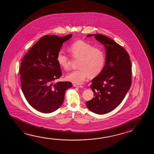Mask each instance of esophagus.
I'll return each instance as SVG.
<instances>
[{"label":"esophagus","instance_id":"1","mask_svg":"<svg viewBox=\"0 0 154 154\" xmlns=\"http://www.w3.org/2000/svg\"><path fill=\"white\" fill-rule=\"evenodd\" d=\"M73 86L75 87H78V88H83V86H82V85H79L74 84Z\"/></svg>","mask_w":154,"mask_h":154}]
</instances>
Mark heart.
Listing matches in <instances>:
<instances>
[{
	"label": "heart",
	"instance_id": "b5f03b06",
	"mask_svg": "<svg viewBox=\"0 0 154 154\" xmlns=\"http://www.w3.org/2000/svg\"><path fill=\"white\" fill-rule=\"evenodd\" d=\"M68 51L73 57L79 59L78 69L72 70L66 75L68 81L76 84H82L89 76H97L104 68L106 57L103 51L86 42H74L69 46ZM57 60L64 69L67 70L70 67L69 58L63 51L57 53Z\"/></svg>",
	"mask_w": 154,
	"mask_h": 154
}]
</instances>
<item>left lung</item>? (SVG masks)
<instances>
[{"label": "left lung", "instance_id": "8db88e82", "mask_svg": "<svg viewBox=\"0 0 154 154\" xmlns=\"http://www.w3.org/2000/svg\"><path fill=\"white\" fill-rule=\"evenodd\" d=\"M93 35L105 46L106 58L103 70L91 80L90 88L94 97L86 104L92 112L105 114L122 102L130 89L131 63L129 55L120 45L102 34H88L87 37Z\"/></svg>", "mask_w": 154, "mask_h": 154}]
</instances>
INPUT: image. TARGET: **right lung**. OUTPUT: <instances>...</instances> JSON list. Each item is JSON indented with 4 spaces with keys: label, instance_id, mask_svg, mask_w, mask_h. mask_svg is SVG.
Listing matches in <instances>:
<instances>
[{
    "label": "right lung",
    "instance_id": "add662e5",
    "mask_svg": "<svg viewBox=\"0 0 154 154\" xmlns=\"http://www.w3.org/2000/svg\"><path fill=\"white\" fill-rule=\"evenodd\" d=\"M72 37L46 35L42 37L23 57L19 68L21 91L32 107L50 113L59 108L70 82L54 81L62 75L57 60L63 44Z\"/></svg>",
    "mask_w": 154,
    "mask_h": 154
}]
</instances>
